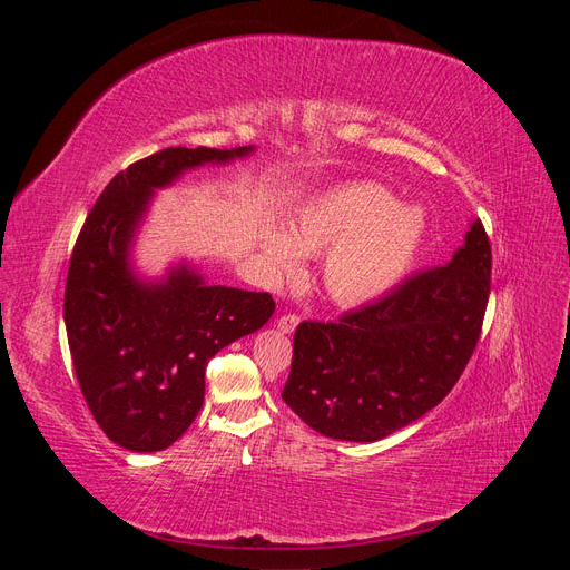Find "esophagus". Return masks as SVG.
<instances>
[{
  "instance_id": "esophagus-1",
  "label": "esophagus",
  "mask_w": 570,
  "mask_h": 570,
  "mask_svg": "<svg viewBox=\"0 0 570 570\" xmlns=\"http://www.w3.org/2000/svg\"><path fill=\"white\" fill-rule=\"evenodd\" d=\"M275 325H278L281 333H292V331H295V327L299 325V316H295V314H283Z\"/></svg>"
}]
</instances>
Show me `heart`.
Segmentation results:
<instances>
[{"mask_svg":"<svg viewBox=\"0 0 570 570\" xmlns=\"http://www.w3.org/2000/svg\"><path fill=\"white\" fill-rule=\"evenodd\" d=\"M425 239V214L396 204L383 185L350 183L308 202L289 235L268 226L262 252L275 278L302 271V254H325L323 285L342 306H366L400 285Z\"/></svg>","mask_w":570,"mask_h":570,"instance_id":"heart-1","label":"heart"}]
</instances>
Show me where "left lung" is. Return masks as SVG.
Here are the masks:
<instances>
[{
	"mask_svg": "<svg viewBox=\"0 0 570 570\" xmlns=\"http://www.w3.org/2000/svg\"><path fill=\"white\" fill-rule=\"evenodd\" d=\"M490 273V239L473 220L446 266L411 275L337 323H299L285 404L316 433L347 442L383 440L419 421L469 364Z\"/></svg>",
	"mask_w": 570,
	"mask_h": 570,
	"instance_id": "left-lung-1",
	"label": "left lung"
}]
</instances>
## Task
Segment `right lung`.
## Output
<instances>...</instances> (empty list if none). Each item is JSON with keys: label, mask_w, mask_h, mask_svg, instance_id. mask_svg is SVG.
I'll return each mask as SVG.
<instances>
[{"label": "right lung", "mask_w": 570, "mask_h": 570, "mask_svg": "<svg viewBox=\"0 0 570 570\" xmlns=\"http://www.w3.org/2000/svg\"><path fill=\"white\" fill-rule=\"evenodd\" d=\"M252 149L168 147L130 164L105 187L76 239L63 295L68 347L97 425L130 452H161L183 438L204 404L209 358L275 312L268 292L206 285L187 264L157 283L130 266L154 189Z\"/></svg>", "instance_id": "right-lung-1"}]
</instances>
